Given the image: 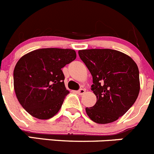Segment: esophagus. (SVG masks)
Masks as SVG:
<instances>
[{"mask_svg": "<svg viewBox=\"0 0 154 154\" xmlns=\"http://www.w3.org/2000/svg\"><path fill=\"white\" fill-rule=\"evenodd\" d=\"M85 93H86L85 89H80V90H79L78 91H77V93H78L79 95H84Z\"/></svg>", "mask_w": 154, "mask_h": 154, "instance_id": "esophagus-1", "label": "esophagus"}]
</instances>
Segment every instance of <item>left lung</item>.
Here are the masks:
<instances>
[{"mask_svg":"<svg viewBox=\"0 0 154 154\" xmlns=\"http://www.w3.org/2000/svg\"><path fill=\"white\" fill-rule=\"evenodd\" d=\"M90 70L97 97L93 107L86 108L90 119L98 124H108L122 116L135 103L140 92L139 70L131 57L109 48L78 51Z\"/></svg>","mask_w":154,"mask_h":154,"instance_id":"left-lung-1","label":"left lung"}]
</instances>
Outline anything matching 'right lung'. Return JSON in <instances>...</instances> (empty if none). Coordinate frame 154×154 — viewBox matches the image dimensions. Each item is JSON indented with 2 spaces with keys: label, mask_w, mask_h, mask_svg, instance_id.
<instances>
[{
  "label": "right lung",
  "mask_w": 154,
  "mask_h": 154,
  "mask_svg": "<svg viewBox=\"0 0 154 154\" xmlns=\"http://www.w3.org/2000/svg\"><path fill=\"white\" fill-rule=\"evenodd\" d=\"M68 48H40L23 56L14 70V87L19 103L32 116L48 119L57 114L69 93L61 68L75 60Z\"/></svg>",
  "instance_id": "add662e5"
}]
</instances>
